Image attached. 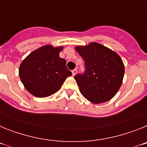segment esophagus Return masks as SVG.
Here are the masks:
<instances>
[{"mask_svg":"<svg viewBox=\"0 0 147 147\" xmlns=\"http://www.w3.org/2000/svg\"><path fill=\"white\" fill-rule=\"evenodd\" d=\"M76 73H77V70L76 69H74L72 71V74L73 76H75V75L76 74Z\"/></svg>","mask_w":147,"mask_h":147,"instance_id":"1","label":"esophagus"}]
</instances>
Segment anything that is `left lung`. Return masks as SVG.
<instances>
[{"label":"left lung","mask_w":147,"mask_h":147,"mask_svg":"<svg viewBox=\"0 0 147 147\" xmlns=\"http://www.w3.org/2000/svg\"><path fill=\"white\" fill-rule=\"evenodd\" d=\"M76 51L85 61V71L74 79L80 93L93 104L115 96L123 82L124 65L116 52L98 42L77 45Z\"/></svg>","instance_id":"8db88e82"}]
</instances>
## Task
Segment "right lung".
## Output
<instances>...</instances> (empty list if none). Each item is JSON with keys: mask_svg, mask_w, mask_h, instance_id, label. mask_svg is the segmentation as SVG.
I'll use <instances>...</instances> for the list:
<instances>
[{"mask_svg": "<svg viewBox=\"0 0 147 147\" xmlns=\"http://www.w3.org/2000/svg\"><path fill=\"white\" fill-rule=\"evenodd\" d=\"M62 46L43 45L28 54L19 67V76L26 89L39 98L51 96L60 89L72 73L59 57Z\"/></svg>", "mask_w": 147, "mask_h": 147, "instance_id": "add662e5", "label": "right lung"}]
</instances>
